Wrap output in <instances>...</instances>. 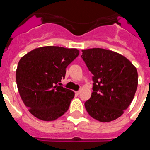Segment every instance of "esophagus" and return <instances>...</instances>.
<instances>
[{
	"mask_svg": "<svg viewBox=\"0 0 150 150\" xmlns=\"http://www.w3.org/2000/svg\"><path fill=\"white\" fill-rule=\"evenodd\" d=\"M80 93H81V91H76V92H75V93H76V94H80Z\"/></svg>",
	"mask_w": 150,
	"mask_h": 150,
	"instance_id": "obj_1",
	"label": "esophagus"
}]
</instances>
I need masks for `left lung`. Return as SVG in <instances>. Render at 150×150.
Returning <instances> with one entry per match:
<instances>
[{
  "label": "left lung",
  "mask_w": 150,
  "mask_h": 150,
  "mask_svg": "<svg viewBox=\"0 0 150 150\" xmlns=\"http://www.w3.org/2000/svg\"><path fill=\"white\" fill-rule=\"evenodd\" d=\"M93 74V92L84 103L92 118L101 122L115 120L129 106L138 84L137 69L120 53L102 48L82 50Z\"/></svg>",
  "instance_id": "left-lung-1"
}]
</instances>
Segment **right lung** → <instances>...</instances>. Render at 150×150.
<instances>
[{
    "label": "right lung",
    "instance_id": "right-lung-1",
    "mask_svg": "<svg viewBox=\"0 0 150 150\" xmlns=\"http://www.w3.org/2000/svg\"><path fill=\"white\" fill-rule=\"evenodd\" d=\"M79 55L75 48L46 46L21 58L16 80L21 99L34 116L54 121L67 112L75 93L58 84L65 78L66 67Z\"/></svg>",
    "mask_w": 150,
    "mask_h": 150
}]
</instances>
